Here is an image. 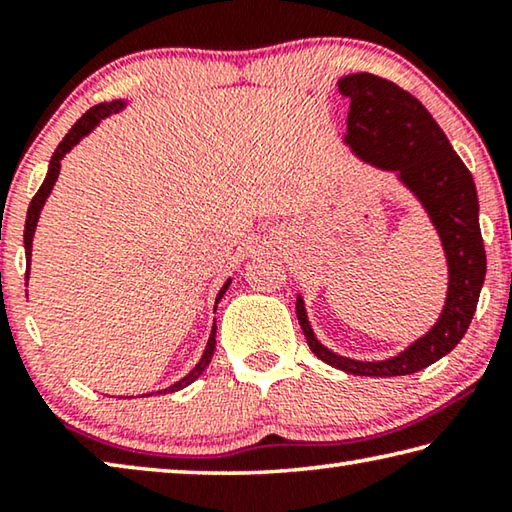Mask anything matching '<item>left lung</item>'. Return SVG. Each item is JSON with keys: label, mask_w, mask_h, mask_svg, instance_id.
Instances as JSON below:
<instances>
[{"label": "left lung", "mask_w": 512, "mask_h": 512, "mask_svg": "<svg viewBox=\"0 0 512 512\" xmlns=\"http://www.w3.org/2000/svg\"><path fill=\"white\" fill-rule=\"evenodd\" d=\"M350 99L348 135L343 144L354 158L393 171L427 212L447 259V293L436 323L420 339L381 361L341 357L325 348L311 329L298 293L296 314L309 350L320 361L361 377H402L431 366L463 339L485 280V248L479 225V198L472 173L452 149L443 128L422 103L393 81L357 72L339 79Z\"/></svg>", "instance_id": "8db88e82"}]
</instances>
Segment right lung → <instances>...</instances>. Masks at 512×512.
<instances>
[{"label": "right lung", "mask_w": 512, "mask_h": 512, "mask_svg": "<svg viewBox=\"0 0 512 512\" xmlns=\"http://www.w3.org/2000/svg\"><path fill=\"white\" fill-rule=\"evenodd\" d=\"M128 103H131L128 99H115V101H103V103H99V106L90 108L79 121H76V124H74L72 128H69V133L63 137V142L58 144V149L54 151V155H51L47 176H45V180H42L38 194L33 196V201H31V205H29V212H27V223H24V253H27V275H24V277H27V282H29V273H31L33 235H36V228H38V219H40L42 207H45L47 198H49V194H51V189H54L56 180H58L60 160H63L65 155H67L69 151H72L74 146L79 144L85 135H90V133L94 131V128H97V126L101 124V119H106V117H110V115H117V112L124 110V108L128 106ZM230 284H232V277H228V280H225V284H223L221 291H219V296H216V305H219L221 298L225 296V291H228ZM216 305H214V311H216ZM214 348H216V320H214V325H212L210 339H207V345H205V352H203L201 361H198L196 366H194L192 370H189L183 379L173 381V384H171L169 388H162V391H158V393L180 391V388L189 386V384H192V381H196L198 377H201L203 370H205L207 366H210ZM149 395H153V393H146V395H142V397H149Z\"/></svg>", "instance_id": "add662e5"}]
</instances>
